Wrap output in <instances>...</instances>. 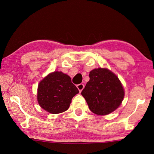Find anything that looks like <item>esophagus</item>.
I'll return each instance as SVG.
<instances>
[{
	"instance_id": "34e87169",
	"label": "esophagus",
	"mask_w": 154,
	"mask_h": 154,
	"mask_svg": "<svg viewBox=\"0 0 154 154\" xmlns=\"http://www.w3.org/2000/svg\"><path fill=\"white\" fill-rule=\"evenodd\" d=\"M78 89L80 91V92H82V91L83 89V88H84V85L82 84V83H80V84H78L76 85Z\"/></svg>"
}]
</instances>
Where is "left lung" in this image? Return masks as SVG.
Masks as SVG:
<instances>
[{
  "instance_id": "left-lung-1",
  "label": "left lung",
  "mask_w": 154,
  "mask_h": 154,
  "mask_svg": "<svg viewBox=\"0 0 154 154\" xmlns=\"http://www.w3.org/2000/svg\"><path fill=\"white\" fill-rule=\"evenodd\" d=\"M82 92L89 109L99 116L108 115L122 104L125 90L116 74L107 68L94 69Z\"/></svg>"
}]
</instances>
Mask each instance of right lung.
<instances>
[{"instance_id":"obj_1","label":"right lung","mask_w":154,"mask_h":154,"mask_svg":"<svg viewBox=\"0 0 154 154\" xmlns=\"http://www.w3.org/2000/svg\"><path fill=\"white\" fill-rule=\"evenodd\" d=\"M78 93L71 77L62 71H54L39 82L36 98L42 109L57 114L66 111L72 98Z\"/></svg>"}]
</instances>
